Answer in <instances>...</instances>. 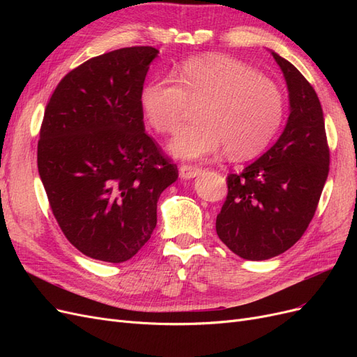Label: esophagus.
Wrapping results in <instances>:
<instances>
[{
    "label": "esophagus",
    "mask_w": 357,
    "mask_h": 357,
    "mask_svg": "<svg viewBox=\"0 0 357 357\" xmlns=\"http://www.w3.org/2000/svg\"><path fill=\"white\" fill-rule=\"evenodd\" d=\"M199 172H201V169L198 167H192V165H181L180 167V177L185 180L195 178Z\"/></svg>",
    "instance_id": "34e87169"
}]
</instances>
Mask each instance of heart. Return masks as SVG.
I'll return each mask as SVG.
<instances>
[{"instance_id":"1","label":"heart","mask_w":357,"mask_h":357,"mask_svg":"<svg viewBox=\"0 0 357 357\" xmlns=\"http://www.w3.org/2000/svg\"><path fill=\"white\" fill-rule=\"evenodd\" d=\"M195 121L169 144L176 158H208L226 146L234 159H250L271 143L283 121L284 101L278 86L244 62L223 55L188 61L180 82L149 83L142 105L149 123L160 134H174L189 105Z\"/></svg>"}]
</instances>
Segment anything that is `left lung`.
Listing matches in <instances>:
<instances>
[{"label":"left lung","mask_w":357,"mask_h":357,"mask_svg":"<svg viewBox=\"0 0 357 357\" xmlns=\"http://www.w3.org/2000/svg\"><path fill=\"white\" fill-rule=\"evenodd\" d=\"M289 91V117L275 144L238 174L215 219L219 238L247 261L284 253L307 231L329 172L319 96L296 67L271 52Z\"/></svg>","instance_id":"obj_1"}]
</instances>
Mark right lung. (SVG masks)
I'll return each mask as SVG.
<instances>
[{
	"instance_id": "right-lung-1",
	"label": "right lung",
	"mask_w": 357,
	"mask_h": 357,
	"mask_svg": "<svg viewBox=\"0 0 357 357\" xmlns=\"http://www.w3.org/2000/svg\"><path fill=\"white\" fill-rule=\"evenodd\" d=\"M159 50H113L70 71L47 102L37 164L53 215L83 255L121 264L156 228L176 164L144 132L142 93Z\"/></svg>"
}]
</instances>
